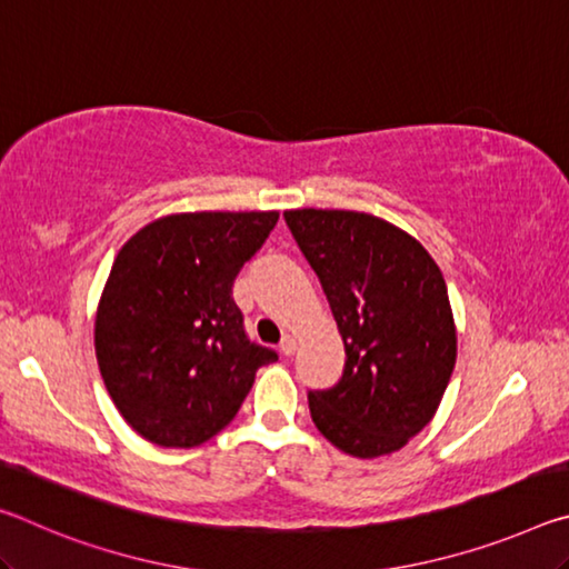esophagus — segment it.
Here are the masks:
<instances>
[{
    "instance_id": "esophagus-1",
    "label": "esophagus",
    "mask_w": 569,
    "mask_h": 569,
    "mask_svg": "<svg viewBox=\"0 0 569 569\" xmlns=\"http://www.w3.org/2000/svg\"><path fill=\"white\" fill-rule=\"evenodd\" d=\"M293 351H296V336L286 333L283 339H281V353H283V356H291Z\"/></svg>"
}]
</instances>
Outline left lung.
Instances as JSON below:
<instances>
[{
	"instance_id": "obj_1",
	"label": "left lung",
	"mask_w": 569,
	"mask_h": 569,
	"mask_svg": "<svg viewBox=\"0 0 569 569\" xmlns=\"http://www.w3.org/2000/svg\"><path fill=\"white\" fill-rule=\"evenodd\" d=\"M346 349L341 379L308 391L321 435L351 457L401 449L435 417L457 361L445 276L419 240L353 210H286Z\"/></svg>"
}]
</instances>
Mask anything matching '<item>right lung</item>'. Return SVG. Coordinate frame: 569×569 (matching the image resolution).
I'll list each match as a JSON object with an SVG mask.
<instances>
[{"instance_id":"1","label":"right lung","mask_w":569,"mask_h":569,"mask_svg":"<svg viewBox=\"0 0 569 569\" xmlns=\"http://www.w3.org/2000/svg\"><path fill=\"white\" fill-rule=\"evenodd\" d=\"M278 213H180L134 233L104 286L94 351L124 421L158 447H198L228 427L256 371L233 283Z\"/></svg>"}]
</instances>
